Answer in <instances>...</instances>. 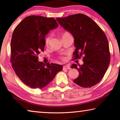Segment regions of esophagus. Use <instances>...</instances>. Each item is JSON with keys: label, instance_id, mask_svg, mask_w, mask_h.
<instances>
[{"label": "esophagus", "instance_id": "1", "mask_svg": "<svg viewBox=\"0 0 120 120\" xmlns=\"http://www.w3.org/2000/svg\"><path fill=\"white\" fill-rule=\"evenodd\" d=\"M70 67L68 65H66V66H64L63 67V69H70Z\"/></svg>", "mask_w": 120, "mask_h": 120}]
</instances>
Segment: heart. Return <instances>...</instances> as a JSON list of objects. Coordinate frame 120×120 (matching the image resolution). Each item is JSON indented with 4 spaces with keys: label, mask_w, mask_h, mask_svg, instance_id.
<instances>
[{
    "label": "heart",
    "mask_w": 120,
    "mask_h": 120,
    "mask_svg": "<svg viewBox=\"0 0 120 120\" xmlns=\"http://www.w3.org/2000/svg\"><path fill=\"white\" fill-rule=\"evenodd\" d=\"M70 33H69L68 32H62V33H61V38H64V36H68V35H70ZM50 36H46L45 38V45H48L49 44V42H50ZM60 59L62 60H64V57H60Z\"/></svg>",
    "instance_id": "b5f03b06"
}]
</instances>
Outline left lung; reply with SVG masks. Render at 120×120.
I'll return each mask as SVG.
<instances>
[{
  "mask_svg": "<svg viewBox=\"0 0 120 120\" xmlns=\"http://www.w3.org/2000/svg\"><path fill=\"white\" fill-rule=\"evenodd\" d=\"M56 20L74 36L76 49L72 60L82 57L84 64L71 66L79 73L73 82L84 88L96 85L103 78L110 62L109 42L104 32L92 19L82 14Z\"/></svg>",
  "mask_w": 120,
  "mask_h": 120,
  "instance_id": "1",
  "label": "left lung"
}]
</instances>
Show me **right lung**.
<instances>
[{
  "label": "right lung",
  "mask_w": 120,
  "mask_h": 120,
  "mask_svg": "<svg viewBox=\"0 0 120 120\" xmlns=\"http://www.w3.org/2000/svg\"><path fill=\"white\" fill-rule=\"evenodd\" d=\"M58 24L53 18L32 15L18 24L11 40V62L19 79L32 88H42L53 79L63 67L56 64H44L38 61L44 51L45 36Z\"/></svg>",
  "instance_id": "right-lung-1"
}]
</instances>
